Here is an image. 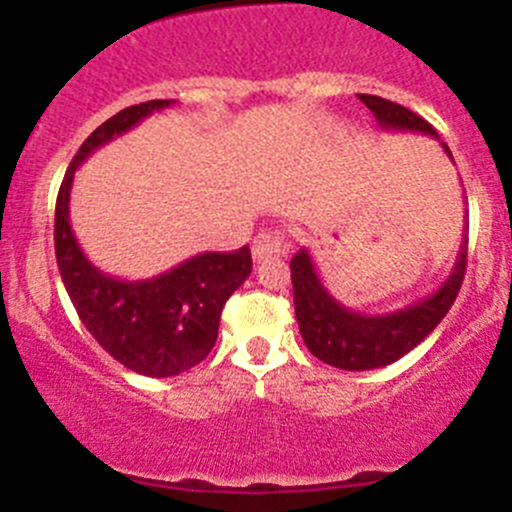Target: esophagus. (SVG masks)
<instances>
[{"instance_id": "34e87169", "label": "esophagus", "mask_w": 512, "mask_h": 512, "mask_svg": "<svg viewBox=\"0 0 512 512\" xmlns=\"http://www.w3.org/2000/svg\"><path fill=\"white\" fill-rule=\"evenodd\" d=\"M289 247H292V240L282 227H267L252 242V255L255 260H267V257H282L287 255Z\"/></svg>"}]
</instances>
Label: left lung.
<instances>
[{
	"instance_id": "obj_1",
	"label": "left lung",
	"mask_w": 512,
	"mask_h": 512,
	"mask_svg": "<svg viewBox=\"0 0 512 512\" xmlns=\"http://www.w3.org/2000/svg\"><path fill=\"white\" fill-rule=\"evenodd\" d=\"M359 98L386 131H416L438 138L436 128L409 108L381 96L359 94ZM443 151L453 158L446 143ZM466 250L468 237H463L456 267L436 292L399 312L379 314V317H366L339 304L319 280L309 252L299 250L289 262V270H292L294 314L307 349L324 364L344 371L379 369L401 359L441 324L451 304L456 302L466 275Z\"/></svg>"
}]
</instances>
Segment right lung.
<instances>
[{"mask_svg":"<svg viewBox=\"0 0 512 512\" xmlns=\"http://www.w3.org/2000/svg\"><path fill=\"white\" fill-rule=\"evenodd\" d=\"M170 103H138L101 123L66 170L54 218L56 265L84 327L126 369L156 379L193 369L215 347L225 302L252 272L250 247L203 252L151 280H116L91 265L81 252L69 223V195L74 170L96 148Z\"/></svg>","mask_w":512,"mask_h":512,"instance_id":"1","label":"right lung"}]
</instances>
